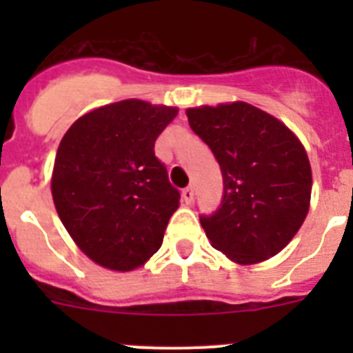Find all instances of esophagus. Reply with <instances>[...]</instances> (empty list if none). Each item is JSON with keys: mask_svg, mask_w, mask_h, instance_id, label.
I'll return each instance as SVG.
<instances>
[{"mask_svg": "<svg viewBox=\"0 0 353 353\" xmlns=\"http://www.w3.org/2000/svg\"><path fill=\"white\" fill-rule=\"evenodd\" d=\"M182 198L187 205L191 203L192 198H194V189H192V187H185V189L182 191Z\"/></svg>", "mask_w": 353, "mask_h": 353, "instance_id": "1", "label": "esophagus"}]
</instances>
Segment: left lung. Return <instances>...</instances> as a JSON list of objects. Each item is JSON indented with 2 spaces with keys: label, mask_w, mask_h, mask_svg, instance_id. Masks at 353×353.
Returning <instances> with one entry per match:
<instances>
[{
  "label": "left lung",
  "mask_w": 353,
  "mask_h": 353,
  "mask_svg": "<svg viewBox=\"0 0 353 353\" xmlns=\"http://www.w3.org/2000/svg\"><path fill=\"white\" fill-rule=\"evenodd\" d=\"M223 174V199L199 215L217 251L242 265L263 261L295 236L310 210L311 166L297 136L245 102L187 109Z\"/></svg>",
  "instance_id": "8db88e82"
}]
</instances>
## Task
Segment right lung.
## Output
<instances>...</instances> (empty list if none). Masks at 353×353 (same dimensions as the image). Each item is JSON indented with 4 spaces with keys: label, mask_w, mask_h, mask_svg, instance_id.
Masks as SVG:
<instances>
[{
    "label": "right lung",
    "mask_w": 353,
    "mask_h": 353,
    "mask_svg": "<svg viewBox=\"0 0 353 353\" xmlns=\"http://www.w3.org/2000/svg\"><path fill=\"white\" fill-rule=\"evenodd\" d=\"M176 113L129 99L81 117L61 139L52 199L67 232L95 263L125 272L161 249L180 191L154 146Z\"/></svg>",
    "instance_id": "obj_1"
}]
</instances>
